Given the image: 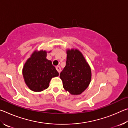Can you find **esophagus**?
<instances>
[{"label": "esophagus", "mask_w": 128, "mask_h": 128, "mask_svg": "<svg viewBox=\"0 0 128 128\" xmlns=\"http://www.w3.org/2000/svg\"><path fill=\"white\" fill-rule=\"evenodd\" d=\"M56 70H58V72H59V73H60V72H61V68H60V67L59 66H56Z\"/></svg>", "instance_id": "obj_1"}]
</instances>
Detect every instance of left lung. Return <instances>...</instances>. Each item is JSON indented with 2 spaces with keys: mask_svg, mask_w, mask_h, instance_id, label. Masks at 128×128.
Here are the masks:
<instances>
[{
  "mask_svg": "<svg viewBox=\"0 0 128 128\" xmlns=\"http://www.w3.org/2000/svg\"><path fill=\"white\" fill-rule=\"evenodd\" d=\"M66 53V66L60 74L63 88L71 94H81L90 82V68L78 50H68Z\"/></svg>",
  "mask_w": 128,
  "mask_h": 128,
  "instance_id": "left-lung-1",
  "label": "left lung"
}]
</instances>
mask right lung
Wrapping results in <instances>:
<instances>
[{"label": "right lung", "mask_w": 128, "mask_h": 128, "mask_svg": "<svg viewBox=\"0 0 128 128\" xmlns=\"http://www.w3.org/2000/svg\"><path fill=\"white\" fill-rule=\"evenodd\" d=\"M46 56L45 51L34 52L24 66L22 74L25 83L34 92L46 89L52 78L59 76L55 67Z\"/></svg>", "instance_id": "right-lung-1"}]
</instances>
